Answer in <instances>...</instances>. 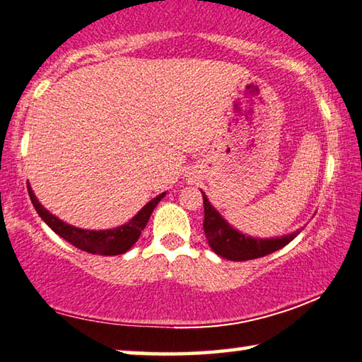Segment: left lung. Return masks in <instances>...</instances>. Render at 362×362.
Here are the masks:
<instances>
[{
	"label": "left lung",
	"mask_w": 362,
	"mask_h": 362,
	"mask_svg": "<svg viewBox=\"0 0 362 362\" xmlns=\"http://www.w3.org/2000/svg\"><path fill=\"white\" fill-rule=\"evenodd\" d=\"M203 193V192H202ZM204 203V235L216 255L226 257L228 261H250L256 257L271 255L274 251L284 248L293 240L300 230L277 238H253L242 232L235 230L223 217L217 212L209 199L203 193Z\"/></svg>",
	"instance_id": "1"
}]
</instances>
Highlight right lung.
<instances>
[{"mask_svg": "<svg viewBox=\"0 0 362 362\" xmlns=\"http://www.w3.org/2000/svg\"><path fill=\"white\" fill-rule=\"evenodd\" d=\"M28 197L33 208L38 212V216L47 222V226L51 230L56 232L61 238H64L66 242L76 246V248L87 251L91 255H101V256H116L122 255L125 251H129L132 246L135 245L136 240L140 238L141 230L146 227L148 221L153 209L156 208V204L165 197V193L158 194L156 198H153L150 203H146L139 211V214L124 223V226L111 228V230H83V228H77L69 223L57 219L56 216L51 214L48 209H45L42 204L38 203L35 193L32 192V187L27 185Z\"/></svg>", "mask_w": 362, "mask_h": 362, "instance_id": "1", "label": "right lung"}]
</instances>
